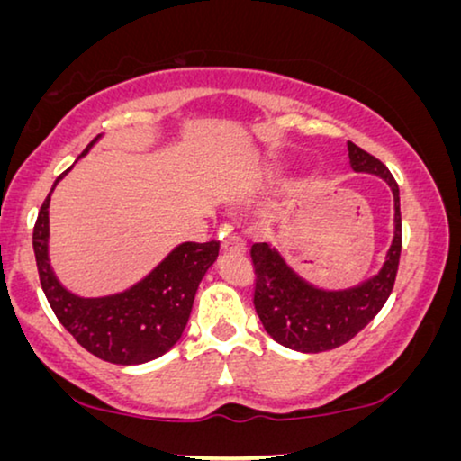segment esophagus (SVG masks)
<instances>
[{"label": "esophagus", "mask_w": 461, "mask_h": 461, "mask_svg": "<svg viewBox=\"0 0 461 461\" xmlns=\"http://www.w3.org/2000/svg\"><path fill=\"white\" fill-rule=\"evenodd\" d=\"M245 241L241 237H237V235H229L222 241V251L224 254H245Z\"/></svg>", "instance_id": "34e87169"}]
</instances>
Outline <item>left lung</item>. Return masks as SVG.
<instances>
[{
	"instance_id": "1",
	"label": "left lung",
	"mask_w": 461,
	"mask_h": 461,
	"mask_svg": "<svg viewBox=\"0 0 461 461\" xmlns=\"http://www.w3.org/2000/svg\"><path fill=\"white\" fill-rule=\"evenodd\" d=\"M350 167L386 180L394 197V237L382 268L348 289H323L308 283L268 243L251 245L256 268L254 306L275 342L298 352H325L357 336L386 304L401 258V197L393 174L374 155L348 142Z\"/></svg>"
}]
</instances>
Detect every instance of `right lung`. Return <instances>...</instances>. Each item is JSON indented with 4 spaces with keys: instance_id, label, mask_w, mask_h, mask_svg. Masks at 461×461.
Returning <instances> with one entry per match:
<instances>
[{
    "instance_id": "obj_1",
    "label": "right lung",
    "mask_w": 461,
    "mask_h": 461,
    "mask_svg": "<svg viewBox=\"0 0 461 461\" xmlns=\"http://www.w3.org/2000/svg\"><path fill=\"white\" fill-rule=\"evenodd\" d=\"M103 134L87 144V155ZM77 163V161H75ZM73 167V166H71ZM62 172L56 185L71 172ZM50 191L33 229V249L41 289L62 327L94 357L115 365H140L166 355L182 338L193 300L207 270L218 258L220 243H180L150 273L125 292L81 298L68 292L50 267Z\"/></svg>"
}]
</instances>
